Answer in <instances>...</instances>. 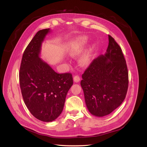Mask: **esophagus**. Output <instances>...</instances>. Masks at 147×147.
Listing matches in <instances>:
<instances>
[{
    "instance_id": "34e87169",
    "label": "esophagus",
    "mask_w": 147,
    "mask_h": 147,
    "mask_svg": "<svg viewBox=\"0 0 147 147\" xmlns=\"http://www.w3.org/2000/svg\"><path fill=\"white\" fill-rule=\"evenodd\" d=\"M80 80V77L78 75H75V76L74 77V81L76 83L79 82V81Z\"/></svg>"
}]
</instances>
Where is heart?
I'll return each instance as SVG.
<instances>
[{"mask_svg": "<svg viewBox=\"0 0 147 147\" xmlns=\"http://www.w3.org/2000/svg\"><path fill=\"white\" fill-rule=\"evenodd\" d=\"M88 42V38L87 36H80L77 38V39L73 42L72 47L70 50V54L72 56L78 55L80 54L86 46ZM90 61V56L88 54H85L81 59V63L83 65H85L89 63Z\"/></svg>", "mask_w": 147, "mask_h": 147, "instance_id": "obj_1", "label": "heart"}]
</instances>
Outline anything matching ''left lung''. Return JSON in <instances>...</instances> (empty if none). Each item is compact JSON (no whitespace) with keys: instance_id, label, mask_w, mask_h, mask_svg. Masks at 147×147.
I'll list each match as a JSON object with an SVG mask.
<instances>
[{"instance_id":"left-lung-1","label":"left lung","mask_w":147,"mask_h":147,"mask_svg":"<svg viewBox=\"0 0 147 147\" xmlns=\"http://www.w3.org/2000/svg\"><path fill=\"white\" fill-rule=\"evenodd\" d=\"M109 42L105 54L92 61L80 83L89 112L99 117L122 104L128 88V71L121 48L110 35Z\"/></svg>"}]
</instances>
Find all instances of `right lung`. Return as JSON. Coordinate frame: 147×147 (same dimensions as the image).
Wrapping results in <instances>:
<instances>
[{
    "label": "right lung",
    "mask_w": 147,
    "mask_h": 147,
    "mask_svg": "<svg viewBox=\"0 0 147 147\" xmlns=\"http://www.w3.org/2000/svg\"><path fill=\"white\" fill-rule=\"evenodd\" d=\"M50 29L38 31L23 53L20 84L24 103L37 119L51 122L63 112L68 91L73 84L70 73L57 74L40 58L42 43Z\"/></svg>",
    "instance_id": "obj_1"
}]
</instances>
